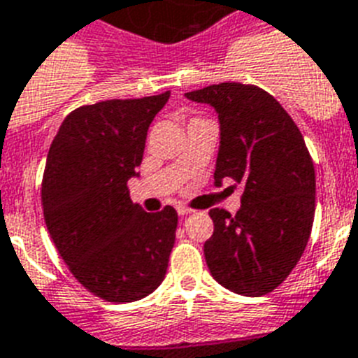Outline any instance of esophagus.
<instances>
[{
  "label": "esophagus",
  "mask_w": 358,
  "mask_h": 358,
  "mask_svg": "<svg viewBox=\"0 0 358 358\" xmlns=\"http://www.w3.org/2000/svg\"><path fill=\"white\" fill-rule=\"evenodd\" d=\"M176 211H178L180 217H185V215L193 213V209L187 208V206H178V208H176Z\"/></svg>",
  "instance_id": "34e87169"
}]
</instances>
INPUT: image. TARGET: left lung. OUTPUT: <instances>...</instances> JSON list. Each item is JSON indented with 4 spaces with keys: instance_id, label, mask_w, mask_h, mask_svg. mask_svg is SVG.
Here are the masks:
<instances>
[{
    "instance_id": "obj_1",
    "label": "left lung",
    "mask_w": 358,
    "mask_h": 358,
    "mask_svg": "<svg viewBox=\"0 0 358 358\" xmlns=\"http://www.w3.org/2000/svg\"><path fill=\"white\" fill-rule=\"evenodd\" d=\"M185 97L219 113L215 185L226 178L245 185L237 213L209 211V272L235 294H268L298 264L315 220V165L303 136L283 106L254 84H211Z\"/></svg>"
}]
</instances>
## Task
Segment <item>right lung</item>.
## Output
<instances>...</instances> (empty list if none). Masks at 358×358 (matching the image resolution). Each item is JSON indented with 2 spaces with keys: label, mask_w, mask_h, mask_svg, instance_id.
<instances>
[{
  "label": "right lung",
  "mask_w": 358,
  "mask_h": 358,
  "mask_svg": "<svg viewBox=\"0 0 358 358\" xmlns=\"http://www.w3.org/2000/svg\"><path fill=\"white\" fill-rule=\"evenodd\" d=\"M169 92L73 110L49 147L43 219L75 280L113 303L141 300L164 281L178 213H147L130 200L152 119Z\"/></svg>",
  "instance_id": "right-lung-1"
}]
</instances>
